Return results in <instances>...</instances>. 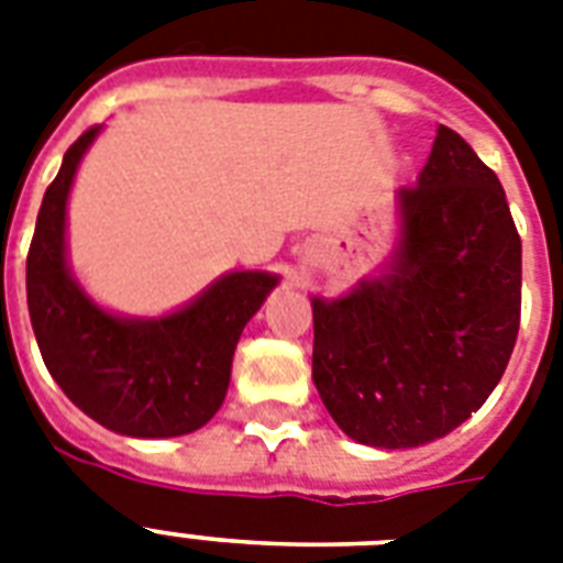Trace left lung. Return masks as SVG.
Segmentation results:
<instances>
[{
    "mask_svg": "<svg viewBox=\"0 0 563 563\" xmlns=\"http://www.w3.org/2000/svg\"><path fill=\"white\" fill-rule=\"evenodd\" d=\"M391 272L312 300V379L344 435L406 450L471 418L515 351L520 233L499 178L446 125L400 189Z\"/></svg>",
    "mask_w": 563,
    "mask_h": 563,
    "instance_id": "1",
    "label": "left lung"
}]
</instances>
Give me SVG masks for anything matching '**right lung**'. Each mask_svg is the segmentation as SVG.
<instances>
[{
  "mask_svg": "<svg viewBox=\"0 0 563 563\" xmlns=\"http://www.w3.org/2000/svg\"><path fill=\"white\" fill-rule=\"evenodd\" d=\"M99 134L87 128L48 184L25 260L29 316L48 374L101 427L134 438L201 429L219 411L233 351L277 277L233 272L201 298L161 321L108 316L66 272V195L78 161Z\"/></svg>",
  "mask_w": 563,
  "mask_h": 563,
  "instance_id": "right-lung-1",
  "label": "right lung"
}]
</instances>
